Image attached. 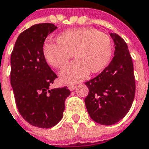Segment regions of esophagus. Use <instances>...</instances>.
Returning a JSON list of instances; mask_svg holds the SVG:
<instances>
[{"mask_svg":"<svg viewBox=\"0 0 149 149\" xmlns=\"http://www.w3.org/2000/svg\"><path fill=\"white\" fill-rule=\"evenodd\" d=\"M68 89H69L70 91H74V90L75 89V86H74V85H69V86H68Z\"/></svg>","mask_w":149,"mask_h":149,"instance_id":"obj_1","label":"esophagus"}]
</instances>
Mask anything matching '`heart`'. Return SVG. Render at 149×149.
I'll use <instances>...</instances> for the list:
<instances>
[{
    "mask_svg": "<svg viewBox=\"0 0 149 149\" xmlns=\"http://www.w3.org/2000/svg\"><path fill=\"white\" fill-rule=\"evenodd\" d=\"M58 43L46 42L43 55L49 65L56 69L66 67L74 53L76 61L60 73L66 83H75L87 77L89 72L98 73L108 65L112 55L109 35L94 28L67 30L58 35Z\"/></svg>",
    "mask_w": 149,
    "mask_h": 149,
    "instance_id": "heart-1",
    "label": "heart"
}]
</instances>
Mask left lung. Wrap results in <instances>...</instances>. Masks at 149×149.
Returning a JSON list of instances; mask_svg holds the SVG:
<instances>
[{
  "instance_id": "8db88e82",
  "label": "left lung",
  "mask_w": 149,
  "mask_h": 149,
  "mask_svg": "<svg viewBox=\"0 0 149 149\" xmlns=\"http://www.w3.org/2000/svg\"><path fill=\"white\" fill-rule=\"evenodd\" d=\"M114 42V56L103 71L85 82L89 94L85 104L90 117L101 125H111L127 114L136 91L133 64L125 40L110 33Z\"/></svg>"
}]
</instances>
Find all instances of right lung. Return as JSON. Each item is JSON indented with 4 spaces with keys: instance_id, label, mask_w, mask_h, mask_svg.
<instances>
[{
    "instance_id": "right-lung-1",
    "label": "right lung",
    "mask_w": 149,
    "mask_h": 149,
    "mask_svg": "<svg viewBox=\"0 0 149 149\" xmlns=\"http://www.w3.org/2000/svg\"><path fill=\"white\" fill-rule=\"evenodd\" d=\"M56 29L49 23L31 26L19 34L11 54L10 82L17 109L26 121L43 129L60 121L70 94L67 86L50 88L57 75L47 63L43 47Z\"/></svg>"
}]
</instances>
